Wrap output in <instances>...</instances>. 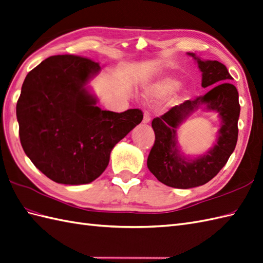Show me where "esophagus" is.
Masks as SVG:
<instances>
[{"label":"esophagus","mask_w":263,"mask_h":263,"mask_svg":"<svg viewBox=\"0 0 263 263\" xmlns=\"http://www.w3.org/2000/svg\"><path fill=\"white\" fill-rule=\"evenodd\" d=\"M151 121V114H149V111H145L144 112V118H143V123H145V124H147V123H149Z\"/></svg>","instance_id":"1"}]
</instances>
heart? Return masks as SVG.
<instances>
[{
	"label": "heart",
	"mask_w": 263,
	"mask_h": 263,
	"mask_svg": "<svg viewBox=\"0 0 263 263\" xmlns=\"http://www.w3.org/2000/svg\"><path fill=\"white\" fill-rule=\"evenodd\" d=\"M180 86V81L173 78H166L162 81H159L157 85L154 87L149 91L152 97L155 98H164L166 96L174 92Z\"/></svg>",
	"instance_id": "b5f03b06"
}]
</instances>
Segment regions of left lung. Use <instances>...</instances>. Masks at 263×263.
Wrapping results in <instances>:
<instances>
[{
    "instance_id": "1",
    "label": "left lung",
    "mask_w": 263,
    "mask_h": 263,
    "mask_svg": "<svg viewBox=\"0 0 263 263\" xmlns=\"http://www.w3.org/2000/svg\"><path fill=\"white\" fill-rule=\"evenodd\" d=\"M202 71V87L215 86L205 95L172 107L163 116L154 118L152 127L155 143L147 158V167L159 182L175 189H191L204 185L227 164L238 142V120L240 116L239 92L232 85V77L219 61L201 60L194 53ZM204 105L219 112L221 128L218 142L204 156L189 160L182 157L177 147L176 130L189 115Z\"/></svg>"
}]
</instances>
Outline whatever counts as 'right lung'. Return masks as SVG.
Returning <instances> with one entry per match:
<instances>
[{"instance_id":"1","label":"right lung","mask_w":263,"mask_h":263,"mask_svg":"<svg viewBox=\"0 0 263 263\" xmlns=\"http://www.w3.org/2000/svg\"><path fill=\"white\" fill-rule=\"evenodd\" d=\"M98 62L52 55L27 74L16 104L18 135L35 167L55 183L88 184L109 163L110 152L143 120L139 109L101 110L86 89Z\"/></svg>"}]
</instances>
